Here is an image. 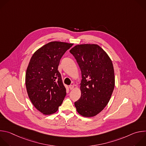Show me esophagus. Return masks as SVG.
Returning <instances> with one entry per match:
<instances>
[{
  "label": "esophagus",
  "mask_w": 146,
  "mask_h": 146,
  "mask_svg": "<svg viewBox=\"0 0 146 146\" xmlns=\"http://www.w3.org/2000/svg\"><path fill=\"white\" fill-rule=\"evenodd\" d=\"M69 88H70V90H73V88H74V86H73V85H70V86H69Z\"/></svg>",
  "instance_id": "34e87169"
}]
</instances>
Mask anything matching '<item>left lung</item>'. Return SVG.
I'll return each instance as SVG.
<instances>
[{
    "label": "left lung",
    "mask_w": 146,
    "mask_h": 146,
    "mask_svg": "<svg viewBox=\"0 0 146 146\" xmlns=\"http://www.w3.org/2000/svg\"><path fill=\"white\" fill-rule=\"evenodd\" d=\"M70 52L75 58L81 72L80 98L74 102L77 112L87 117L99 113L108 105L114 88L112 62L96 44H80Z\"/></svg>",
    "instance_id": "left-lung-1"
}]
</instances>
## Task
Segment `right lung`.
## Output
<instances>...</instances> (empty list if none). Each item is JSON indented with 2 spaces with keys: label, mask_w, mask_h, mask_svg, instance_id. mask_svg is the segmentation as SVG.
<instances>
[{
  "label": "right lung",
  "mask_w": 146,
  "mask_h": 146,
  "mask_svg": "<svg viewBox=\"0 0 146 146\" xmlns=\"http://www.w3.org/2000/svg\"><path fill=\"white\" fill-rule=\"evenodd\" d=\"M73 44L53 41L37 50L28 65L25 84L34 106L44 114L55 113L62 105L66 88L58 70L62 56Z\"/></svg>",
  "instance_id": "1"
}]
</instances>
